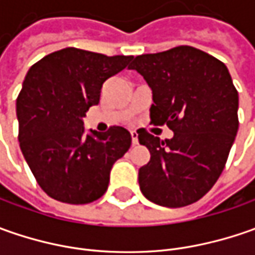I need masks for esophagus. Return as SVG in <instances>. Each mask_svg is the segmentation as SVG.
Here are the masks:
<instances>
[{"instance_id": "obj_1", "label": "esophagus", "mask_w": 255, "mask_h": 255, "mask_svg": "<svg viewBox=\"0 0 255 255\" xmlns=\"http://www.w3.org/2000/svg\"><path fill=\"white\" fill-rule=\"evenodd\" d=\"M130 136H132V144H137V143H139V139H137V132L132 130V132H130Z\"/></svg>"}]
</instances>
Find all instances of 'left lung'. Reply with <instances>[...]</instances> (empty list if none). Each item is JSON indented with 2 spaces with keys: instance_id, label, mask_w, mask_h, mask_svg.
I'll return each instance as SVG.
<instances>
[{
  "instance_id": "left-lung-1",
  "label": "left lung",
  "mask_w": 255,
  "mask_h": 255,
  "mask_svg": "<svg viewBox=\"0 0 255 255\" xmlns=\"http://www.w3.org/2000/svg\"><path fill=\"white\" fill-rule=\"evenodd\" d=\"M129 69L152 89V122L166 123L174 133L164 140L139 133L150 152L139 169L143 196L164 207L200 200L220 177L239 130V92L227 66L183 45L139 55Z\"/></svg>"
}]
</instances>
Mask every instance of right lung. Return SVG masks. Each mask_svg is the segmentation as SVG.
<instances>
[{
    "label": "right lung",
    "mask_w": 255,
    "mask_h": 255,
    "mask_svg": "<svg viewBox=\"0 0 255 255\" xmlns=\"http://www.w3.org/2000/svg\"><path fill=\"white\" fill-rule=\"evenodd\" d=\"M132 58L65 48L29 68L16 99L18 140L49 197L86 204L108 190L113 163L129 150L132 136L121 126L86 132L84 118L99 103L105 81Z\"/></svg>",
    "instance_id": "1"
}]
</instances>
